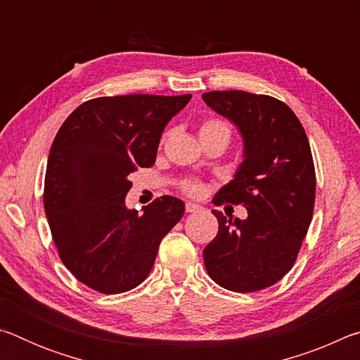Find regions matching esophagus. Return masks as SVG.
Returning <instances> with one entry per match:
<instances>
[{"label":"esophagus","instance_id":"34e87169","mask_svg":"<svg viewBox=\"0 0 360 360\" xmlns=\"http://www.w3.org/2000/svg\"><path fill=\"white\" fill-rule=\"evenodd\" d=\"M200 210V206L198 205H195V203H186V211L187 212H195V211H198Z\"/></svg>","mask_w":360,"mask_h":360}]
</instances>
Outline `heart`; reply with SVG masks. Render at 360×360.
<instances>
[{"instance_id":"1","label":"heart","mask_w":360,"mask_h":360,"mask_svg":"<svg viewBox=\"0 0 360 360\" xmlns=\"http://www.w3.org/2000/svg\"><path fill=\"white\" fill-rule=\"evenodd\" d=\"M231 133H233L231 125L222 119H206L200 127V138H217L225 141V144H229ZM182 191L192 195V197H200L205 187L198 181H186L182 182Z\"/></svg>"}]
</instances>
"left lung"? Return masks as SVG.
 Listing matches in <instances>:
<instances>
[{
  "label": "left lung",
  "instance_id": "obj_1",
  "mask_svg": "<svg viewBox=\"0 0 360 360\" xmlns=\"http://www.w3.org/2000/svg\"><path fill=\"white\" fill-rule=\"evenodd\" d=\"M203 101L243 138V162L216 193V205L248 210L243 221L212 211L219 231L203 251L206 271L233 292L270 288L295 264L313 219L316 174L307 133L273 96L216 90L203 94Z\"/></svg>",
  "mask_w": 360,
  "mask_h": 360
}]
</instances>
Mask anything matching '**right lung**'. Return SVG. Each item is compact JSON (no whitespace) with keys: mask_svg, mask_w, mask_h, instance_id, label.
<instances>
[{"mask_svg":"<svg viewBox=\"0 0 360 360\" xmlns=\"http://www.w3.org/2000/svg\"><path fill=\"white\" fill-rule=\"evenodd\" d=\"M192 95H119L82 103L60 127L47 158L44 210L65 266L101 294L141 284L163 236L184 214L163 195L143 214L125 206L136 168L154 165L169 120Z\"/></svg>","mask_w":360,"mask_h":360,"instance_id":"1","label":"right lung"}]
</instances>
